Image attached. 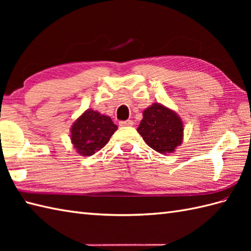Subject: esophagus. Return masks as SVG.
Listing matches in <instances>:
<instances>
[{"mask_svg":"<svg viewBox=\"0 0 251 251\" xmlns=\"http://www.w3.org/2000/svg\"><path fill=\"white\" fill-rule=\"evenodd\" d=\"M132 125H134V122H132L131 120L120 122V126H132Z\"/></svg>","mask_w":251,"mask_h":251,"instance_id":"obj_1","label":"esophagus"}]
</instances>
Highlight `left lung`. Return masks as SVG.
Returning a JSON list of instances; mask_svg holds the SVG:
<instances>
[{
  "mask_svg": "<svg viewBox=\"0 0 251 251\" xmlns=\"http://www.w3.org/2000/svg\"><path fill=\"white\" fill-rule=\"evenodd\" d=\"M137 130L149 147L161 154L173 153L182 142V121L174 111L159 103L143 111Z\"/></svg>",
  "mask_w": 251,
  "mask_h": 251,
  "instance_id": "obj_1",
  "label": "left lung"
}]
</instances>
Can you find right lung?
<instances>
[{
	"mask_svg": "<svg viewBox=\"0 0 251 251\" xmlns=\"http://www.w3.org/2000/svg\"><path fill=\"white\" fill-rule=\"evenodd\" d=\"M116 129L109 116L88 109L72 125L71 141L81 155L90 156L108 143Z\"/></svg>",
	"mask_w": 251,
	"mask_h": 251,
	"instance_id": "add662e5",
	"label": "right lung"
}]
</instances>
